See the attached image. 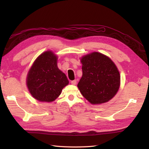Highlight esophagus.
I'll list each match as a JSON object with an SVG mask.
<instances>
[{"mask_svg":"<svg viewBox=\"0 0 149 149\" xmlns=\"http://www.w3.org/2000/svg\"><path fill=\"white\" fill-rule=\"evenodd\" d=\"M76 83H77V81H76V79L73 80V81H71V83L72 84H73V85L76 84Z\"/></svg>","mask_w":149,"mask_h":149,"instance_id":"1","label":"esophagus"}]
</instances>
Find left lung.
<instances>
[{
	"instance_id": "1",
	"label": "left lung",
	"mask_w": 149,
	"mask_h": 149,
	"mask_svg": "<svg viewBox=\"0 0 149 149\" xmlns=\"http://www.w3.org/2000/svg\"><path fill=\"white\" fill-rule=\"evenodd\" d=\"M83 76L78 87L84 98L92 104L105 103L118 91L120 77L114 63L98 52L83 56Z\"/></svg>"
}]
</instances>
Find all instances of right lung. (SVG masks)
<instances>
[{
    "label": "right lung",
    "mask_w": 149,
    "mask_h": 149,
    "mask_svg": "<svg viewBox=\"0 0 149 149\" xmlns=\"http://www.w3.org/2000/svg\"><path fill=\"white\" fill-rule=\"evenodd\" d=\"M57 56L51 51L41 54L30 69L26 85L35 99L42 102H52L60 95L69 81L58 69Z\"/></svg>",
    "instance_id": "1"
}]
</instances>
